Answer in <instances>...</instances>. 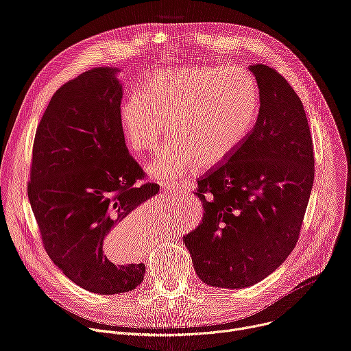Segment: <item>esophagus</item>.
I'll return each mask as SVG.
<instances>
[{
  "label": "esophagus",
  "instance_id": "34e87169",
  "mask_svg": "<svg viewBox=\"0 0 351 351\" xmlns=\"http://www.w3.org/2000/svg\"><path fill=\"white\" fill-rule=\"evenodd\" d=\"M162 186V190L165 191V193H168V191H173V190H178V184H172V183H162L161 184Z\"/></svg>",
  "mask_w": 351,
  "mask_h": 351
}]
</instances>
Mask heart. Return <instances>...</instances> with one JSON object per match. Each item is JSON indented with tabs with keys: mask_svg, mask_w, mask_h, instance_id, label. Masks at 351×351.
I'll return each instance as SVG.
<instances>
[{
	"mask_svg": "<svg viewBox=\"0 0 351 351\" xmlns=\"http://www.w3.org/2000/svg\"><path fill=\"white\" fill-rule=\"evenodd\" d=\"M257 114L258 86L248 71L190 65L149 76L144 91L132 93L121 104L119 122L136 153L154 152L169 123L173 136L147 172L176 183L232 157L252 133Z\"/></svg>",
	"mask_w": 351,
	"mask_h": 351,
	"instance_id": "obj_1",
	"label": "heart"
}]
</instances>
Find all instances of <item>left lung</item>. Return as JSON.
Masks as SVG:
<instances>
[{
  "mask_svg": "<svg viewBox=\"0 0 351 351\" xmlns=\"http://www.w3.org/2000/svg\"><path fill=\"white\" fill-rule=\"evenodd\" d=\"M260 111L254 129L225 164L198 180L203 222L183 241L208 286L243 289L289 257L314 183L313 138L303 103L275 69L250 65Z\"/></svg>",
  "mask_w": 351,
  "mask_h": 351,
  "instance_id": "1",
  "label": "left lung"
}]
</instances>
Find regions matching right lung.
<instances>
[{
	"mask_svg": "<svg viewBox=\"0 0 351 351\" xmlns=\"http://www.w3.org/2000/svg\"><path fill=\"white\" fill-rule=\"evenodd\" d=\"M118 68H93L60 87L36 132L29 202L48 257L77 286L98 294L136 289L144 264H115L107 240L129 236L132 211L160 191L140 183L119 122Z\"/></svg>",
	"mask_w": 351,
	"mask_h": 351,
	"instance_id": "add662e5",
	"label": "right lung"
}]
</instances>
